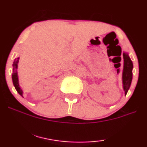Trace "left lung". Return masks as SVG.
Wrapping results in <instances>:
<instances>
[{
	"label": "left lung",
	"mask_w": 147,
	"mask_h": 147,
	"mask_svg": "<svg viewBox=\"0 0 147 147\" xmlns=\"http://www.w3.org/2000/svg\"><path fill=\"white\" fill-rule=\"evenodd\" d=\"M123 59H124L123 71V84L125 94H126L129 90V88L130 86L131 82H132L133 64L127 53H123Z\"/></svg>",
	"instance_id": "obj_1"
}]
</instances>
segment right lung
<instances>
[{
	"mask_svg": "<svg viewBox=\"0 0 147 147\" xmlns=\"http://www.w3.org/2000/svg\"><path fill=\"white\" fill-rule=\"evenodd\" d=\"M18 59H18V60L15 61L14 63H13V73L12 75V79H13V85L16 89L18 92L20 94L21 96H23V92L22 90V89L20 88V85H19V82H18V72H17V68H18Z\"/></svg>",
	"mask_w": 147,
	"mask_h": 147,
	"instance_id": "add662e5",
	"label": "right lung"
}]
</instances>
